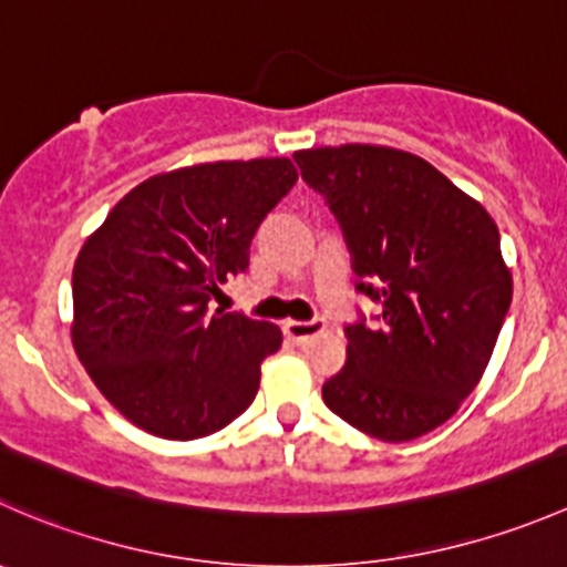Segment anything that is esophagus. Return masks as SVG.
Returning a JSON list of instances; mask_svg holds the SVG:
<instances>
[{"instance_id":"esophagus-1","label":"esophagus","mask_w":567,"mask_h":567,"mask_svg":"<svg viewBox=\"0 0 567 567\" xmlns=\"http://www.w3.org/2000/svg\"><path fill=\"white\" fill-rule=\"evenodd\" d=\"M326 329L323 318H312V320H285L282 323V331L288 340L293 342H307L310 337L320 334V331Z\"/></svg>"}]
</instances>
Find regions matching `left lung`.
Instances as JSON below:
<instances>
[{"mask_svg": "<svg viewBox=\"0 0 567 567\" xmlns=\"http://www.w3.org/2000/svg\"><path fill=\"white\" fill-rule=\"evenodd\" d=\"M293 158L340 221L357 290L381 305L375 326H346V368L323 403L368 436L411 442L488 368L513 299L496 221L414 153L340 145Z\"/></svg>", "mask_w": 567, "mask_h": 567, "instance_id": "1", "label": "left lung"}]
</instances>
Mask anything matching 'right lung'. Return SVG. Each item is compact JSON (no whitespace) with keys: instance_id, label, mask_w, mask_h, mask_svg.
Returning <instances> with one entry per match:
<instances>
[{"instance_id":"1","label":"right lung","mask_w":567,"mask_h":567,"mask_svg":"<svg viewBox=\"0 0 567 567\" xmlns=\"http://www.w3.org/2000/svg\"><path fill=\"white\" fill-rule=\"evenodd\" d=\"M296 181L290 158L153 175L84 241L73 266V348L136 427L188 442L249 409L282 331L241 312H208V301L247 271L257 227Z\"/></svg>"}]
</instances>
